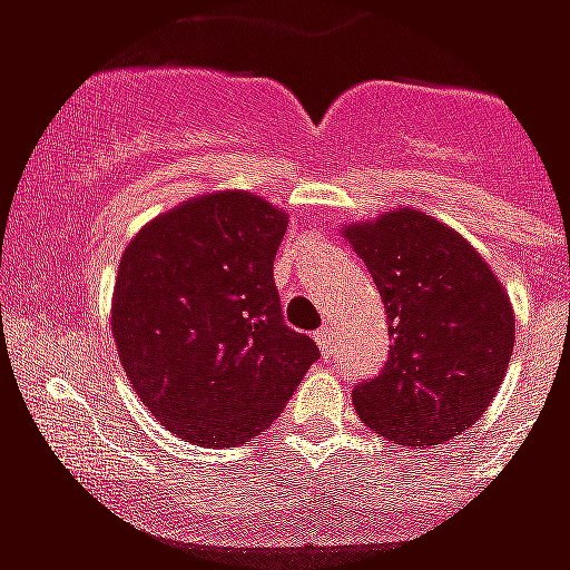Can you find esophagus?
Returning a JSON list of instances; mask_svg holds the SVG:
<instances>
[{
  "label": "esophagus",
  "instance_id": "esophagus-1",
  "mask_svg": "<svg viewBox=\"0 0 570 570\" xmlns=\"http://www.w3.org/2000/svg\"><path fill=\"white\" fill-rule=\"evenodd\" d=\"M334 340H337V337H334V331H331L328 325L316 331V346H320L325 355H334Z\"/></svg>",
  "mask_w": 570,
  "mask_h": 570
}]
</instances>
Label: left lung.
<instances>
[{
	"instance_id": "1",
	"label": "left lung",
	"mask_w": 570,
	"mask_h": 570,
	"mask_svg": "<svg viewBox=\"0 0 570 570\" xmlns=\"http://www.w3.org/2000/svg\"><path fill=\"white\" fill-rule=\"evenodd\" d=\"M379 286L393 346L387 364L352 390L379 438L438 446L476 423L505 379L514 313L468 239L416 209L346 227Z\"/></svg>"
}]
</instances>
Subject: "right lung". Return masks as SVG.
I'll use <instances>...</instances> for the list:
<instances>
[{
  "mask_svg": "<svg viewBox=\"0 0 570 570\" xmlns=\"http://www.w3.org/2000/svg\"><path fill=\"white\" fill-rule=\"evenodd\" d=\"M284 209L215 191L159 215L120 257L111 334L147 411L183 441L266 432L320 357L284 322L275 257Z\"/></svg>",
  "mask_w": 570,
  "mask_h": 570,
  "instance_id": "obj_1",
  "label": "right lung"
}]
</instances>
